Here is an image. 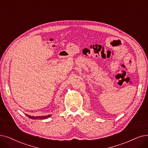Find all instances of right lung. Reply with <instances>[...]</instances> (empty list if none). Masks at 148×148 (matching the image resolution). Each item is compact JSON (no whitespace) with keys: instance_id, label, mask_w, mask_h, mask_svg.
I'll return each instance as SVG.
<instances>
[{"instance_id":"right-lung-1","label":"right lung","mask_w":148,"mask_h":148,"mask_svg":"<svg viewBox=\"0 0 148 148\" xmlns=\"http://www.w3.org/2000/svg\"><path fill=\"white\" fill-rule=\"evenodd\" d=\"M27 115V116L29 118L31 119H40V120H42V119H46L47 118H49L51 115H47V116H37V117H34V116H31V115Z\"/></svg>"}]
</instances>
